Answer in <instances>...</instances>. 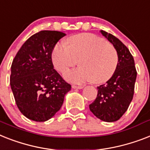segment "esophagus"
<instances>
[{
	"label": "esophagus",
	"instance_id": "34e87169",
	"mask_svg": "<svg viewBox=\"0 0 150 150\" xmlns=\"http://www.w3.org/2000/svg\"><path fill=\"white\" fill-rule=\"evenodd\" d=\"M71 87H72V88H78V89H81V88H82L84 86H75V85H73Z\"/></svg>",
	"mask_w": 150,
	"mask_h": 150
}]
</instances>
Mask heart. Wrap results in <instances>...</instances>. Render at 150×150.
I'll return each mask as SVG.
<instances>
[{
	"label": "heart",
	"instance_id": "b5f03b06",
	"mask_svg": "<svg viewBox=\"0 0 150 150\" xmlns=\"http://www.w3.org/2000/svg\"><path fill=\"white\" fill-rule=\"evenodd\" d=\"M63 42L56 44L52 52V61L57 71L64 73L75 66L80 59L81 66L67 71L66 80L74 83L92 81L102 84L115 73L119 57L115 47L104 38L91 33L73 35Z\"/></svg>",
	"mask_w": 150,
	"mask_h": 150
}]
</instances>
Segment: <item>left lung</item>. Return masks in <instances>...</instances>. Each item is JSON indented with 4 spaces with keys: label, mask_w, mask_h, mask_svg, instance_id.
I'll list each match as a JSON object with an SVG mask.
<instances>
[{
    "label": "left lung",
    "mask_w": 150,
    "mask_h": 150,
    "mask_svg": "<svg viewBox=\"0 0 150 150\" xmlns=\"http://www.w3.org/2000/svg\"><path fill=\"white\" fill-rule=\"evenodd\" d=\"M117 52L119 62L115 73L104 85L97 87L96 100L89 105L90 111L105 122H115L128 109L134 94L136 72L134 58L125 45L114 35L101 31Z\"/></svg>",
    "instance_id": "1"
}]
</instances>
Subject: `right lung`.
<instances>
[{
    "instance_id": "add662e5",
    "label": "right lung",
    "mask_w": 150,
    "mask_h": 150,
    "mask_svg": "<svg viewBox=\"0 0 150 150\" xmlns=\"http://www.w3.org/2000/svg\"><path fill=\"white\" fill-rule=\"evenodd\" d=\"M65 34L41 31L29 38L14 57L10 84L17 106L28 119L45 122L61 109L71 90L54 69L52 52Z\"/></svg>"
}]
</instances>
